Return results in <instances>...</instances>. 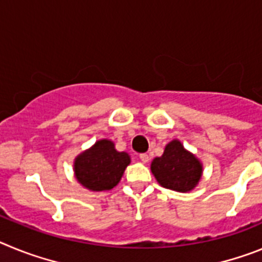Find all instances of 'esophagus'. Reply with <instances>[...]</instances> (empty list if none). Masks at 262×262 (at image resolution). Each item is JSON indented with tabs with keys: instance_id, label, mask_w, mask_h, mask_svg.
<instances>
[{
	"instance_id": "34e87169",
	"label": "esophagus",
	"mask_w": 262,
	"mask_h": 262,
	"mask_svg": "<svg viewBox=\"0 0 262 262\" xmlns=\"http://www.w3.org/2000/svg\"><path fill=\"white\" fill-rule=\"evenodd\" d=\"M139 159H140V161H142V163H148V161H149V156H148L147 154H140L139 155Z\"/></svg>"
}]
</instances>
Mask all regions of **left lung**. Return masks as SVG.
<instances>
[{
    "mask_svg": "<svg viewBox=\"0 0 262 262\" xmlns=\"http://www.w3.org/2000/svg\"><path fill=\"white\" fill-rule=\"evenodd\" d=\"M151 170L163 187L187 193L198 185L203 168L200 160L186 151L180 140H172L166 144L163 156L154 159Z\"/></svg>",
    "mask_w": 262,
    "mask_h": 262,
    "instance_id": "1",
    "label": "left lung"
}]
</instances>
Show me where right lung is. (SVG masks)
<instances>
[{
    "instance_id": "1",
    "label": "right lung",
    "mask_w": 262,
    "mask_h": 262,
    "mask_svg": "<svg viewBox=\"0 0 262 262\" xmlns=\"http://www.w3.org/2000/svg\"><path fill=\"white\" fill-rule=\"evenodd\" d=\"M129 161L128 154L118 152L114 143L102 139L76 157L75 176L89 190H110L120 181Z\"/></svg>"
}]
</instances>
